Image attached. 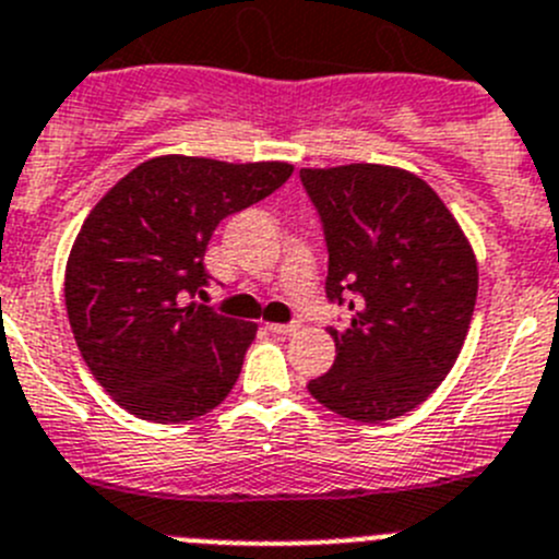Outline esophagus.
<instances>
[{
	"instance_id": "esophagus-1",
	"label": "esophagus",
	"mask_w": 559,
	"mask_h": 559,
	"mask_svg": "<svg viewBox=\"0 0 559 559\" xmlns=\"http://www.w3.org/2000/svg\"><path fill=\"white\" fill-rule=\"evenodd\" d=\"M270 331L278 333V336H295L297 331H300V325L297 322H289V325H281V322H270Z\"/></svg>"
}]
</instances>
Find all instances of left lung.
Returning a JSON list of instances; mask_svg holds the SVG:
<instances>
[{
    "label": "left lung",
    "mask_w": 559,
    "mask_h": 559,
    "mask_svg": "<svg viewBox=\"0 0 559 559\" xmlns=\"http://www.w3.org/2000/svg\"><path fill=\"white\" fill-rule=\"evenodd\" d=\"M328 245L325 295L350 297L336 361L311 397L344 419H397L455 367L477 300V259L427 181L389 165L300 170Z\"/></svg>",
    "instance_id": "obj_1"
}]
</instances>
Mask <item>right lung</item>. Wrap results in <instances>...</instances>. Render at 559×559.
Wrapping results in <instances>:
<instances>
[{
    "mask_svg": "<svg viewBox=\"0 0 559 559\" xmlns=\"http://www.w3.org/2000/svg\"><path fill=\"white\" fill-rule=\"evenodd\" d=\"M289 162L154 156L82 223L66 264V309L93 378L138 419L176 425L228 397L255 322L195 304L223 217L278 190Z\"/></svg>",
    "mask_w": 559,
    "mask_h": 559,
    "instance_id": "obj_1",
    "label": "right lung"
}]
</instances>
